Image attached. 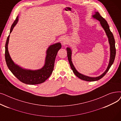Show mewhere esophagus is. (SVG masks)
Instances as JSON below:
<instances>
[{
	"label": "esophagus",
	"instance_id": "34e87169",
	"mask_svg": "<svg viewBox=\"0 0 121 121\" xmlns=\"http://www.w3.org/2000/svg\"><path fill=\"white\" fill-rule=\"evenodd\" d=\"M65 43V41H64V40H62V43Z\"/></svg>",
	"mask_w": 121,
	"mask_h": 121
}]
</instances>
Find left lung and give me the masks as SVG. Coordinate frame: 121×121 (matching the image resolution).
Returning <instances> with one entry per match:
<instances>
[{"instance_id": "8db88e82", "label": "left lung", "mask_w": 121, "mask_h": 121, "mask_svg": "<svg viewBox=\"0 0 121 121\" xmlns=\"http://www.w3.org/2000/svg\"><path fill=\"white\" fill-rule=\"evenodd\" d=\"M93 17L95 18L96 19L98 20L99 21H100V24L101 25L104 30H105V31L108 36V40H109V43L110 46V61H109V63L108 65V66L106 70L104 72V73H103L101 75H100L99 77H90L85 75H83L82 74H81L80 73H78L76 69H75V67L73 66L72 60H71V55H72V51L71 49L69 48H67V56H68V59L69 60V63L71 66V68L72 70H73V73H75V75L78 77V78H80V79L86 81L87 82H93V81H98L100 79H101L102 78H103L105 75H106L107 72L109 71V69L113 64V62L115 60V56H116V48H115V41L113 35L112 33L110 30L109 29V26L107 22L100 15L99 13L98 12H95V14H94L93 16H92Z\"/></svg>"}]
</instances>
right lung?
<instances>
[{
	"label": "right lung",
	"mask_w": 121,
	"mask_h": 121,
	"mask_svg": "<svg viewBox=\"0 0 121 121\" xmlns=\"http://www.w3.org/2000/svg\"><path fill=\"white\" fill-rule=\"evenodd\" d=\"M18 21V16L11 26L10 34L17 23ZM9 36L10 35L7 37L5 44V58L7 67L10 71L20 81L27 85H38L44 82L53 72L56 56L58 51L61 48V43H57L49 47L46 52L45 64L43 68L38 70H29L22 69L16 65L11 59L8 50Z\"/></svg>",
	"instance_id": "add662e5"
}]
</instances>
